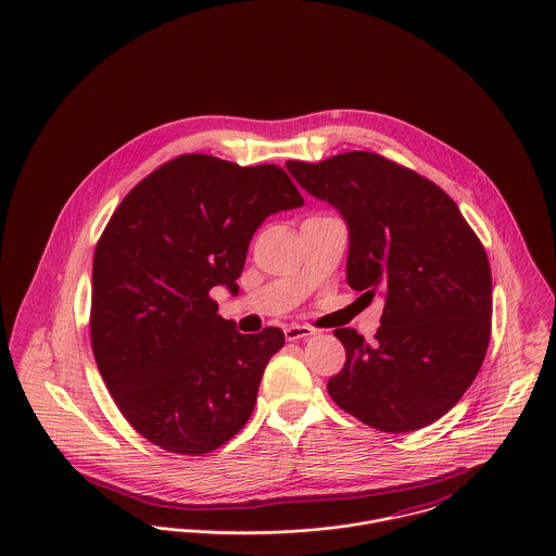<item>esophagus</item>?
<instances>
[{
    "label": "esophagus",
    "mask_w": 556,
    "mask_h": 556,
    "mask_svg": "<svg viewBox=\"0 0 556 556\" xmlns=\"http://www.w3.org/2000/svg\"><path fill=\"white\" fill-rule=\"evenodd\" d=\"M312 334H316V329H312V327H307V325H289V327H285V337H287L289 341L305 339V337H312Z\"/></svg>",
    "instance_id": "1"
}]
</instances>
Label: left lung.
I'll use <instances>...</instances> for the list:
<instances>
[{
    "mask_svg": "<svg viewBox=\"0 0 556 556\" xmlns=\"http://www.w3.org/2000/svg\"><path fill=\"white\" fill-rule=\"evenodd\" d=\"M287 168L348 223L350 287L386 296L372 343L334 329L345 365L329 396L381 432L437 421L470 388L489 345L491 267L479 236L441 187L379 153Z\"/></svg>",
    "mask_w": 556,
    "mask_h": 556,
    "instance_id": "obj_1",
    "label": "left lung"
}]
</instances>
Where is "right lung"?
<instances>
[{"instance_id":"add662e5","label":"right lung","mask_w":556,"mask_h":556,"mask_svg":"<svg viewBox=\"0 0 556 556\" xmlns=\"http://www.w3.org/2000/svg\"><path fill=\"white\" fill-rule=\"evenodd\" d=\"M296 206L276 164L186 153L115 208L92 260L90 339L113 403L149 443L202 455L249 421L285 333H238L211 289L236 291L257 227Z\"/></svg>"}]
</instances>
